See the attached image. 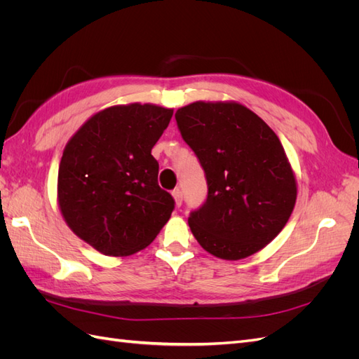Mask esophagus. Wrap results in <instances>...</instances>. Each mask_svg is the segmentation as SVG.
I'll use <instances>...</instances> for the list:
<instances>
[{"label": "esophagus", "mask_w": 359, "mask_h": 359, "mask_svg": "<svg viewBox=\"0 0 359 359\" xmlns=\"http://www.w3.org/2000/svg\"><path fill=\"white\" fill-rule=\"evenodd\" d=\"M172 196H173V199H175L177 206H181V203H182V191L180 189H175V190L172 191Z\"/></svg>", "instance_id": "34e87169"}]
</instances>
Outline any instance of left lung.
<instances>
[{"mask_svg":"<svg viewBox=\"0 0 359 359\" xmlns=\"http://www.w3.org/2000/svg\"><path fill=\"white\" fill-rule=\"evenodd\" d=\"M175 119L208 184L206 201L189 217L194 238L220 259L255 255L283 229L297 201L280 139L240 103L194 102Z\"/></svg>","mask_w":359,"mask_h":359,"instance_id":"left-lung-1","label":"left lung"}]
</instances>
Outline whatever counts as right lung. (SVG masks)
Returning a JSON list of instances; mask_svg holds the SVG:
<instances>
[{
  "label": "right lung",
  "mask_w": 359,
  "mask_h": 359,
  "mask_svg": "<svg viewBox=\"0 0 359 359\" xmlns=\"http://www.w3.org/2000/svg\"><path fill=\"white\" fill-rule=\"evenodd\" d=\"M172 114L156 104L107 107L64 148L60 210L70 229L106 256H127L153 243L175 208L158 186V163L151 156Z\"/></svg>",
  "instance_id": "right-lung-1"
}]
</instances>
